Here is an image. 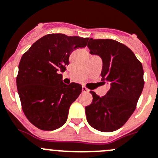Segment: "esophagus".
I'll list each match as a JSON object with an SVG mask.
<instances>
[{"label": "esophagus", "mask_w": 158, "mask_h": 158, "mask_svg": "<svg viewBox=\"0 0 158 158\" xmlns=\"http://www.w3.org/2000/svg\"><path fill=\"white\" fill-rule=\"evenodd\" d=\"M82 92L83 93H88V92H89V89H88L85 86H83L82 87Z\"/></svg>", "instance_id": "34e87169"}]
</instances>
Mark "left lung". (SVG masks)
<instances>
[{"label": "left lung", "mask_w": 158, "mask_h": 158, "mask_svg": "<svg viewBox=\"0 0 158 158\" xmlns=\"http://www.w3.org/2000/svg\"><path fill=\"white\" fill-rule=\"evenodd\" d=\"M88 47L91 54L102 58V81L111 87L102 97L91 91L93 99L85 107L87 121L99 131H116L136 108L144 86L143 66L129 48L117 40L90 38Z\"/></svg>", "instance_id": "obj_1"}]
</instances>
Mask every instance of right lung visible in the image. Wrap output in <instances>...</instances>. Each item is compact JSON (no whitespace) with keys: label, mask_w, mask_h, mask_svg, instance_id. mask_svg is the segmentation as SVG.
I'll use <instances>...</instances> for the list:
<instances>
[{"label":"right lung","mask_w":158,"mask_h":158,"mask_svg":"<svg viewBox=\"0 0 158 158\" xmlns=\"http://www.w3.org/2000/svg\"><path fill=\"white\" fill-rule=\"evenodd\" d=\"M89 40L63 34H47L22 56L16 77L22 109L39 129H57L67 120L69 106L82 87L77 83L65 85L60 72L66 70L73 51L86 47Z\"/></svg>","instance_id":"right-lung-1"}]
</instances>
